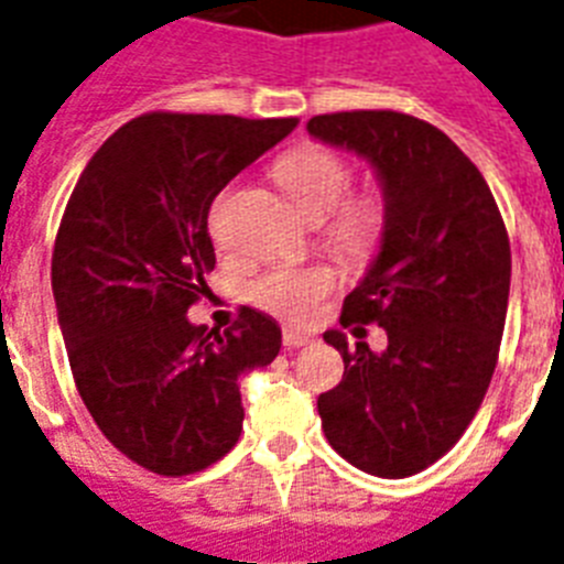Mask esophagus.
<instances>
[{"instance_id": "obj_1", "label": "esophagus", "mask_w": 564, "mask_h": 564, "mask_svg": "<svg viewBox=\"0 0 564 564\" xmlns=\"http://www.w3.org/2000/svg\"><path fill=\"white\" fill-rule=\"evenodd\" d=\"M311 334H305V332H300V328H285V332H282V343H285V348H302V346H308L311 343Z\"/></svg>"}]
</instances>
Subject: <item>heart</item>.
Here are the masks:
<instances>
[{
	"label": "heart",
	"instance_id": "1",
	"mask_svg": "<svg viewBox=\"0 0 564 564\" xmlns=\"http://www.w3.org/2000/svg\"><path fill=\"white\" fill-rule=\"evenodd\" d=\"M276 181L282 184L291 204L311 221H323L334 213L325 230V241L346 259H366L383 236L386 213L375 195L348 198L351 170L339 155L325 147L293 149L276 164ZM337 285L332 268L305 264V268H271L250 282L248 300L256 308L268 311L279 319L302 323L316 311V305Z\"/></svg>",
	"mask_w": 564,
	"mask_h": 564
}]
</instances>
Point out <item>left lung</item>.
<instances>
[{
    "label": "left lung",
    "instance_id": "1",
    "mask_svg": "<svg viewBox=\"0 0 564 564\" xmlns=\"http://www.w3.org/2000/svg\"><path fill=\"white\" fill-rule=\"evenodd\" d=\"M308 134L369 161L383 189L380 250L339 323H377L389 346L348 348L316 398L328 444L380 478H406L449 453L481 406L510 296V239L487 181L441 129L400 111H337Z\"/></svg>",
    "mask_w": 564,
    "mask_h": 564
}]
</instances>
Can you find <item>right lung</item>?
<instances>
[{
	"instance_id": "1",
	"label": "right lung",
	"mask_w": 564,
	"mask_h": 564,
	"mask_svg": "<svg viewBox=\"0 0 564 564\" xmlns=\"http://www.w3.org/2000/svg\"><path fill=\"white\" fill-rule=\"evenodd\" d=\"M296 118L152 111L111 134L59 221L51 288L83 403L126 458L189 476L239 441V377L282 346L276 319L241 308L225 334L187 311L216 268L209 204Z\"/></svg>"
}]
</instances>
